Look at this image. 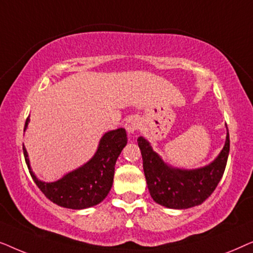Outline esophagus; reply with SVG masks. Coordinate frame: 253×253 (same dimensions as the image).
I'll list each match as a JSON object with an SVG mask.
<instances>
[{
  "label": "esophagus",
  "mask_w": 253,
  "mask_h": 253,
  "mask_svg": "<svg viewBox=\"0 0 253 253\" xmlns=\"http://www.w3.org/2000/svg\"><path fill=\"white\" fill-rule=\"evenodd\" d=\"M139 126H140L139 120H138L137 117L131 116V117H129V119L126 121L124 127H126V131L129 133H133V132H136V131L138 130V127H139Z\"/></svg>",
  "instance_id": "34e87169"
}]
</instances>
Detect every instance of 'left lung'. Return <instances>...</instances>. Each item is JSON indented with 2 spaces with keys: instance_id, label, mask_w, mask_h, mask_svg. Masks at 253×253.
Returning a JSON list of instances; mask_svg holds the SVG:
<instances>
[{
  "instance_id": "8db88e82",
  "label": "left lung",
  "mask_w": 253,
  "mask_h": 253,
  "mask_svg": "<svg viewBox=\"0 0 253 253\" xmlns=\"http://www.w3.org/2000/svg\"><path fill=\"white\" fill-rule=\"evenodd\" d=\"M137 141L152 198L162 206L176 210L200 205L212 195L226 169L230 146L227 132L223 150L212 164L193 170H182L166 165L143 137Z\"/></svg>"
}]
</instances>
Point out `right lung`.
I'll return each mask as SVG.
<instances>
[{
    "label": "right lung",
    "mask_w": 253,
    "mask_h": 253,
    "mask_svg": "<svg viewBox=\"0 0 253 253\" xmlns=\"http://www.w3.org/2000/svg\"><path fill=\"white\" fill-rule=\"evenodd\" d=\"M29 122L27 117L24 131ZM126 141V129L109 131L101 138L98 151L87 164L53 183L41 182L36 177L31 170L26 148L23 147V151L33 181L50 202L67 209L83 210L101 203L108 195L113 185L116 160Z\"/></svg>",
    "instance_id": "add662e5"
}]
</instances>
